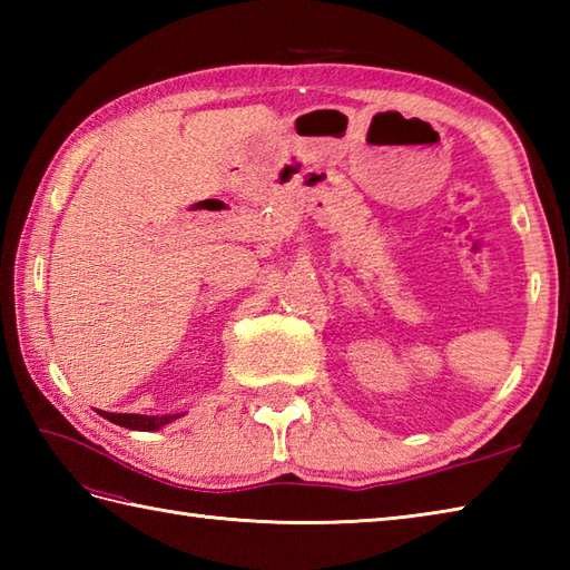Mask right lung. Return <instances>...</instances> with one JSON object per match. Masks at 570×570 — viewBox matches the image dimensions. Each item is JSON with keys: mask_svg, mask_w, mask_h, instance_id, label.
<instances>
[{"mask_svg": "<svg viewBox=\"0 0 570 570\" xmlns=\"http://www.w3.org/2000/svg\"><path fill=\"white\" fill-rule=\"evenodd\" d=\"M100 414L117 423V426H125L131 431H156L166 426V423H171L174 419H180L184 414H166V416H141V414H110V411H100Z\"/></svg>", "mask_w": 570, "mask_h": 570, "instance_id": "add662e5", "label": "right lung"}]
</instances>
